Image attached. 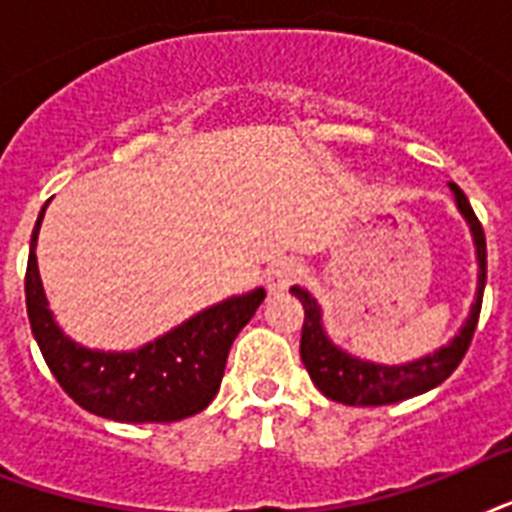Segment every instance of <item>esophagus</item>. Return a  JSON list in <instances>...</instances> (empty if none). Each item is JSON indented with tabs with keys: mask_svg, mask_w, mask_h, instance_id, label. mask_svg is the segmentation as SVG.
<instances>
[{
	"mask_svg": "<svg viewBox=\"0 0 512 512\" xmlns=\"http://www.w3.org/2000/svg\"><path fill=\"white\" fill-rule=\"evenodd\" d=\"M297 276H300V263L292 260V257H281L279 263H273L271 268H268L265 281H268V289H271V292H284V289H289L295 284Z\"/></svg>",
	"mask_w": 512,
	"mask_h": 512,
	"instance_id": "1",
	"label": "esophagus"
}]
</instances>
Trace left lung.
Returning a JSON list of instances; mask_svg holds the SVG:
<instances>
[{"instance_id":"1","label":"left lung","mask_w":512,"mask_h":512,"mask_svg":"<svg viewBox=\"0 0 512 512\" xmlns=\"http://www.w3.org/2000/svg\"><path fill=\"white\" fill-rule=\"evenodd\" d=\"M452 185L457 207L468 217L470 231L476 239L478 252V295L476 303L470 308V319L465 327L449 345L436 350L433 356H425L420 361L401 366H382L369 364V361H358V358L342 353L327 340L324 329H321V313L319 305L305 289L292 287V295L303 303L305 319H303V337H300V358H303L305 369L316 382V388L327 398L337 404L348 406H385L398 404L406 398L420 396L425 390H433L436 385L449 377V374L460 366V361L468 353L473 335H476L478 316H481V300H484V284H486V236L484 225L476 217L470 207L468 196L462 193L460 185Z\"/></svg>"}]
</instances>
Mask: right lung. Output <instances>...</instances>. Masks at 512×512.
<instances>
[{
    "label": "right lung",
    "mask_w": 512,
    "mask_h": 512,
    "mask_svg": "<svg viewBox=\"0 0 512 512\" xmlns=\"http://www.w3.org/2000/svg\"><path fill=\"white\" fill-rule=\"evenodd\" d=\"M26 265V308L44 361L60 388L87 412L116 422H177L207 409L223 380L228 350L263 303L265 289L233 297L172 329L135 353H100L68 340L47 311L36 233Z\"/></svg>",
    "instance_id": "add662e5"
}]
</instances>
